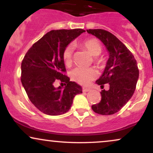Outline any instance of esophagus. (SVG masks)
I'll return each mask as SVG.
<instances>
[{"instance_id": "34e87169", "label": "esophagus", "mask_w": 153, "mask_h": 153, "mask_svg": "<svg viewBox=\"0 0 153 153\" xmlns=\"http://www.w3.org/2000/svg\"><path fill=\"white\" fill-rule=\"evenodd\" d=\"M91 90V87H83L82 88V91L83 92H88V91H90Z\"/></svg>"}]
</instances>
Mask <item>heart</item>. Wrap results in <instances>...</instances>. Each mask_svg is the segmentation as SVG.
Returning a JSON list of instances; mask_svg holds the SVG:
<instances>
[{"mask_svg":"<svg viewBox=\"0 0 153 153\" xmlns=\"http://www.w3.org/2000/svg\"><path fill=\"white\" fill-rule=\"evenodd\" d=\"M82 46L85 47L88 52L94 57H97L101 54L102 48L101 45L96 39H88L82 42ZM73 47L68 45L63 51L62 57L64 62L67 65H69L72 62L73 58ZM96 76V72L93 68H85L78 67L72 72V78L76 82L80 84H88L91 80Z\"/></svg>","mask_w":153,"mask_h":153,"instance_id":"obj_1","label":"heart"}]
</instances>
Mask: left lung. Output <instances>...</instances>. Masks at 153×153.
I'll return each instance as SVG.
<instances>
[{
    "instance_id": "left-lung-1",
    "label": "left lung",
    "mask_w": 153,
    "mask_h": 153,
    "mask_svg": "<svg viewBox=\"0 0 153 153\" xmlns=\"http://www.w3.org/2000/svg\"><path fill=\"white\" fill-rule=\"evenodd\" d=\"M88 34L98 38L106 47L108 59L98 85L109 84L108 91H101V100L92 106L94 112L111 115L118 112L134 94L139 78V70L134 55L118 38L103 29H88Z\"/></svg>"
}]
</instances>
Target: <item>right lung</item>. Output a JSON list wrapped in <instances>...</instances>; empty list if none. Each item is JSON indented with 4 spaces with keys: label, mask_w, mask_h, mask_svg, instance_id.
<instances>
[{
    "label": "right lung",
    "mask_w": 153,
    "mask_h": 153,
    "mask_svg": "<svg viewBox=\"0 0 153 153\" xmlns=\"http://www.w3.org/2000/svg\"><path fill=\"white\" fill-rule=\"evenodd\" d=\"M85 30L81 29L52 30L32 45L22 62V85L31 102L40 111L57 116L66 113L75 95L82 93V87L63 73L66 71L63 51ZM57 79L67 83L55 88Z\"/></svg>",
    "instance_id": "right-lung-1"
}]
</instances>
